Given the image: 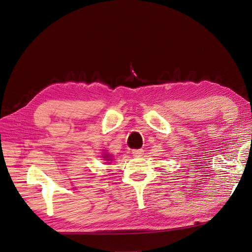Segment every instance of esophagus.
<instances>
[{
    "instance_id": "1",
    "label": "esophagus",
    "mask_w": 252,
    "mask_h": 252,
    "mask_svg": "<svg viewBox=\"0 0 252 252\" xmlns=\"http://www.w3.org/2000/svg\"><path fill=\"white\" fill-rule=\"evenodd\" d=\"M132 154H133L134 156L139 157V156H141L142 154H143V151H142V150H133V151H132Z\"/></svg>"
}]
</instances>
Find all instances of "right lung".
Returning <instances> with one entry per match:
<instances>
[{
	"label": "right lung",
	"mask_w": 252,
	"mask_h": 252,
	"mask_svg": "<svg viewBox=\"0 0 252 252\" xmlns=\"http://www.w3.org/2000/svg\"><path fill=\"white\" fill-rule=\"evenodd\" d=\"M102 158L104 159V161H110V160H112V157L110 156V154H103Z\"/></svg>",
	"instance_id": "add662e5"
}]
</instances>
